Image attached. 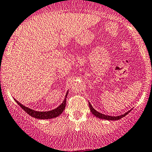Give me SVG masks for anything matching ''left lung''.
<instances>
[{
  "label": "left lung",
  "instance_id": "8db88e82",
  "mask_svg": "<svg viewBox=\"0 0 152 152\" xmlns=\"http://www.w3.org/2000/svg\"><path fill=\"white\" fill-rule=\"evenodd\" d=\"M89 104V107H90V109H91V112H92V114L94 115V116H96V117H99V118L100 119H104V120H120V119L122 118L123 117H125V116H126L129 112H130L131 110L128 111V112H127L126 113H125L124 115H120V116H116V117H114V116H109V115H104V114H102L100 113V112H97V111L96 110V109H94V107L91 106V104H90V102H88Z\"/></svg>",
  "mask_w": 152,
  "mask_h": 152
}]
</instances>
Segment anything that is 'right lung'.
Here are the masks:
<instances>
[{"label": "right lung", "instance_id": "1", "mask_svg": "<svg viewBox=\"0 0 152 152\" xmlns=\"http://www.w3.org/2000/svg\"><path fill=\"white\" fill-rule=\"evenodd\" d=\"M67 94L68 91L67 92H66V96H65V98L64 99L63 102L61 103L57 108L52 109V110L50 111H47V112H37V111H35L33 110V109H30L28 108V107L24 106L23 104H22L21 103L17 102L16 99H14V100H15L16 102L19 104V107H21V108L25 111V112H27L29 115H30L31 117H33L37 119H40V120H41V119L42 120H48V119L55 118V117H58V116H59L61 113H62L64 109L65 108V106H66V99Z\"/></svg>", "mask_w": 152, "mask_h": 152}]
</instances>
